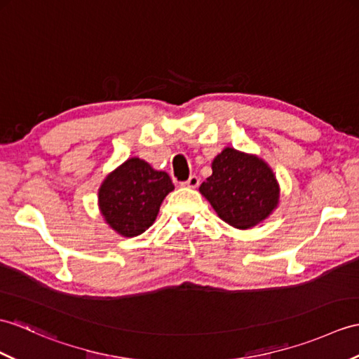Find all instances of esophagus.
Masks as SVG:
<instances>
[{"label": "esophagus", "mask_w": 359, "mask_h": 359, "mask_svg": "<svg viewBox=\"0 0 359 359\" xmlns=\"http://www.w3.org/2000/svg\"><path fill=\"white\" fill-rule=\"evenodd\" d=\"M198 183H200V179L197 176H191L187 182H183V185H187L189 188H197Z\"/></svg>", "instance_id": "34e87169"}]
</instances>
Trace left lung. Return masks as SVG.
Returning <instances> with one entry per match:
<instances>
[{"mask_svg":"<svg viewBox=\"0 0 359 359\" xmlns=\"http://www.w3.org/2000/svg\"><path fill=\"white\" fill-rule=\"evenodd\" d=\"M219 217L238 229L263 222L277 208L278 183L257 156L224 148L212 162V174L200 185Z\"/></svg>","mask_w":359,"mask_h":359,"instance_id":"obj_1","label":"left lung"}]
</instances>
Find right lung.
<instances>
[{"label":"right lung","mask_w":359,"mask_h":359,"mask_svg":"<svg viewBox=\"0 0 359 359\" xmlns=\"http://www.w3.org/2000/svg\"><path fill=\"white\" fill-rule=\"evenodd\" d=\"M172 189L168 174L133 157L104 180L99 189V208L116 232L136 237L154 223L161 203Z\"/></svg>","instance_id":"obj_1"}]
</instances>
